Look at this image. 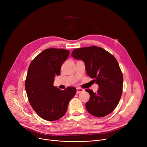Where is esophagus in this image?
<instances>
[{"instance_id": "obj_1", "label": "esophagus", "mask_w": 147, "mask_h": 147, "mask_svg": "<svg viewBox=\"0 0 147 147\" xmlns=\"http://www.w3.org/2000/svg\"><path fill=\"white\" fill-rule=\"evenodd\" d=\"M76 90H77V94H79L80 92H82L83 91H84V89H83L82 88H78L76 89Z\"/></svg>"}]
</instances>
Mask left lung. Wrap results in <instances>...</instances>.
<instances>
[{"label":"left lung","mask_w":147,"mask_h":147,"mask_svg":"<svg viewBox=\"0 0 147 147\" xmlns=\"http://www.w3.org/2000/svg\"><path fill=\"white\" fill-rule=\"evenodd\" d=\"M71 56L84 62L88 76L94 79L99 86L96 92L86 89L90 94L86 103L88 113L98 117L112 113L119 102L123 91V76L117 59L96 46L75 49Z\"/></svg>","instance_id":"obj_1"}]
</instances>
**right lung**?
I'll return each mask as SVG.
<instances>
[{"mask_svg":"<svg viewBox=\"0 0 147 147\" xmlns=\"http://www.w3.org/2000/svg\"><path fill=\"white\" fill-rule=\"evenodd\" d=\"M69 53L68 50L63 49H46L29 65L25 81L26 93L31 106L44 120L54 121L63 117L76 94L74 87L61 90L53 84Z\"/></svg>","mask_w":147,"mask_h":147,"instance_id":"add662e5","label":"right lung"}]
</instances>
